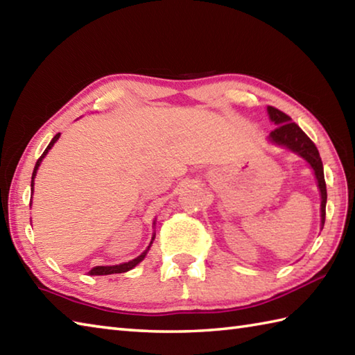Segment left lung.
<instances>
[{
  "label": "left lung",
  "mask_w": 355,
  "mask_h": 355,
  "mask_svg": "<svg viewBox=\"0 0 355 355\" xmlns=\"http://www.w3.org/2000/svg\"><path fill=\"white\" fill-rule=\"evenodd\" d=\"M268 116L273 122L277 125L273 131L270 132V140L276 143V145H281L291 149L293 153L299 154L304 157L305 160L311 164V168L315 173V178H318L319 189H320V197H322V229L323 224H325V215H327V183H325V175H323V164L320 160V154L318 148L313 143V140L308 137V135L300 130L297 123L291 122V117L285 114L284 111L277 110L275 107H268Z\"/></svg>",
  "instance_id": "8db88e82"
}]
</instances>
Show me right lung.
Here are the masks:
<instances>
[{"label": "right lung", "instance_id": "add662e5", "mask_svg": "<svg viewBox=\"0 0 355 355\" xmlns=\"http://www.w3.org/2000/svg\"><path fill=\"white\" fill-rule=\"evenodd\" d=\"M59 135H61V132H58L55 137H53V140L49 143V146L45 148V150L42 153V155L37 158V162H36V164H35V169H33V173H32V191H33V178H35V175H36V171H37V168H40V164H41V162H42V158L45 157V154L49 153V149L55 145V141L59 139ZM154 239V238H153ZM150 243H153V241H150ZM146 256V252H143L139 258H135V259H132V261H130V262H125V263H120V266H111V267H94L93 270H89V275L92 276H103V275H114V273H125V271H128V270H131V268H134L135 266H137L139 262H141L143 261V258H145Z\"/></svg>", "mask_w": 355, "mask_h": 355}]
</instances>
